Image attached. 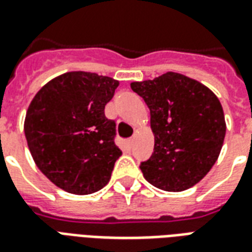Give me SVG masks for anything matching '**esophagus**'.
<instances>
[{
  "instance_id": "esophagus-1",
  "label": "esophagus",
  "mask_w": 252,
  "mask_h": 252,
  "mask_svg": "<svg viewBox=\"0 0 252 252\" xmlns=\"http://www.w3.org/2000/svg\"><path fill=\"white\" fill-rule=\"evenodd\" d=\"M133 143H134V138H131V139H128L127 141V146L131 149V147H133Z\"/></svg>"
}]
</instances>
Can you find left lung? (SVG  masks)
<instances>
[{"mask_svg": "<svg viewBox=\"0 0 252 252\" xmlns=\"http://www.w3.org/2000/svg\"><path fill=\"white\" fill-rule=\"evenodd\" d=\"M130 86L150 109L154 151L139 166L145 179L174 192L196 185L217 162L226 135L218 97L195 79L173 71Z\"/></svg>", "mask_w": 252, "mask_h": 252, "instance_id": "obj_1", "label": "left lung"}]
</instances>
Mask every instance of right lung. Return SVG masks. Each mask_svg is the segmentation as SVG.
Instances as JSON below:
<instances>
[{
  "instance_id": "obj_1",
  "label": "right lung",
  "mask_w": 252,
  "mask_h": 252,
  "mask_svg": "<svg viewBox=\"0 0 252 252\" xmlns=\"http://www.w3.org/2000/svg\"><path fill=\"white\" fill-rule=\"evenodd\" d=\"M119 82L88 71H69L41 88L26 113L25 137L34 162L57 187L88 195L110 181L122 151L105 106Z\"/></svg>"
}]
</instances>
